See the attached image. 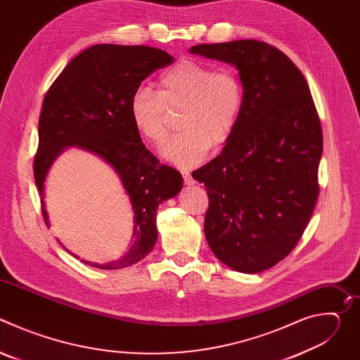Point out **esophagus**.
I'll use <instances>...</instances> for the list:
<instances>
[{"instance_id": "obj_1", "label": "esophagus", "mask_w": 360, "mask_h": 360, "mask_svg": "<svg viewBox=\"0 0 360 360\" xmlns=\"http://www.w3.org/2000/svg\"><path fill=\"white\" fill-rule=\"evenodd\" d=\"M182 176H184V181H185L186 185H193V184H195V181H193V178L191 176L189 172H182Z\"/></svg>"}]
</instances>
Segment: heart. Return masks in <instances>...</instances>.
I'll list each match as a JSON object with an SVG mask.
<instances>
[{"label":"heart","mask_w":360,"mask_h":360,"mask_svg":"<svg viewBox=\"0 0 360 360\" xmlns=\"http://www.w3.org/2000/svg\"><path fill=\"white\" fill-rule=\"evenodd\" d=\"M245 91L239 75L228 67L214 68L195 60H182L158 81V92L136 88L128 104L131 122L146 142L161 146L168 136L169 112H179V135L162 150V157L181 167L202 162L211 148L229 141L239 122Z\"/></svg>","instance_id":"b5f03b06"}]
</instances>
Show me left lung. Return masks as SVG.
Returning a JSON list of instances; mask_svg holds the SVG:
<instances>
[{
  "label": "left lung",
  "mask_w": 360,
  "mask_h": 360,
  "mask_svg": "<svg viewBox=\"0 0 360 360\" xmlns=\"http://www.w3.org/2000/svg\"><path fill=\"white\" fill-rule=\"evenodd\" d=\"M191 54L232 64L245 91L235 132L192 172L207 186L205 236L226 266L258 274L285 259L319 195L321 120L303 74L264 41L199 44Z\"/></svg>",
  "instance_id": "1"
}]
</instances>
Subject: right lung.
<instances>
[{"mask_svg": "<svg viewBox=\"0 0 360 360\" xmlns=\"http://www.w3.org/2000/svg\"><path fill=\"white\" fill-rule=\"evenodd\" d=\"M174 58L145 45L98 44L79 53L49 86L38 122L34 178L45 224L44 181L67 146H79L107 161L120 175L134 210V240L121 259L99 269H120L143 259L158 239L157 208L182 188V175L152 155L135 131L129 98L152 72Z\"/></svg>", "mask_w": 360, "mask_h": 360, "instance_id": "add662e5", "label": "right lung"}]
</instances>
